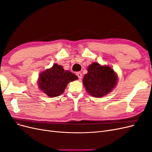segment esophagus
<instances>
[{
  "label": "esophagus",
  "instance_id": "obj_1",
  "mask_svg": "<svg viewBox=\"0 0 152 152\" xmlns=\"http://www.w3.org/2000/svg\"><path fill=\"white\" fill-rule=\"evenodd\" d=\"M76 75L79 77V79H81L82 77V73L80 72H77L76 73Z\"/></svg>",
  "mask_w": 152,
  "mask_h": 152
}]
</instances>
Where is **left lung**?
<instances>
[{
	"mask_svg": "<svg viewBox=\"0 0 152 152\" xmlns=\"http://www.w3.org/2000/svg\"><path fill=\"white\" fill-rule=\"evenodd\" d=\"M117 80V75L112 68L93 63L87 68V73L82 81L86 91L90 95L102 98L113 90Z\"/></svg>",
	"mask_w": 152,
	"mask_h": 152,
	"instance_id": "obj_1",
	"label": "left lung"
}]
</instances>
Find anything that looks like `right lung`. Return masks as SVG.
Instances as JSON below:
<instances>
[{"mask_svg":"<svg viewBox=\"0 0 152 152\" xmlns=\"http://www.w3.org/2000/svg\"><path fill=\"white\" fill-rule=\"evenodd\" d=\"M78 79L74 73L65 70L63 67L58 64L40 73L38 85L49 97H56L63 93L70 82Z\"/></svg>","mask_w":152,"mask_h":152,"instance_id":"right-lung-1","label":"right lung"}]
</instances>
